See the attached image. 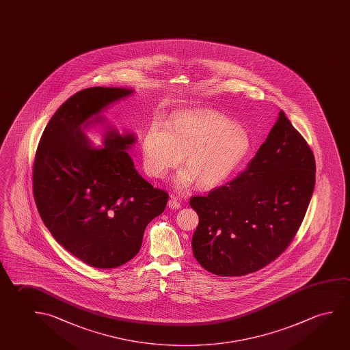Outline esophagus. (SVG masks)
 <instances>
[{
	"instance_id": "obj_1",
	"label": "esophagus",
	"mask_w": 350,
	"mask_h": 350,
	"mask_svg": "<svg viewBox=\"0 0 350 350\" xmlns=\"http://www.w3.org/2000/svg\"><path fill=\"white\" fill-rule=\"evenodd\" d=\"M168 207L170 208H173V210H178V208H180L182 207V204H180V202L178 201L176 198H171V199L168 200Z\"/></svg>"
}]
</instances>
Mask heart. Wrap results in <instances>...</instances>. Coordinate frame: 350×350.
<instances>
[{"instance_id": "obj_1", "label": "heart", "mask_w": 350, "mask_h": 350, "mask_svg": "<svg viewBox=\"0 0 350 350\" xmlns=\"http://www.w3.org/2000/svg\"><path fill=\"white\" fill-rule=\"evenodd\" d=\"M251 150L246 129L226 115L199 109L178 113L166 126L154 121L142 143L143 166L154 178H162L183 157L185 170L176 183L187 189L196 180L201 188H213L237 171Z\"/></svg>"}]
</instances>
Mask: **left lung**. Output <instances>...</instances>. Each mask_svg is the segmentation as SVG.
Instances as JSON below:
<instances>
[{"mask_svg":"<svg viewBox=\"0 0 350 350\" xmlns=\"http://www.w3.org/2000/svg\"><path fill=\"white\" fill-rule=\"evenodd\" d=\"M315 170L307 140L280 110L246 170L190 199L199 215L191 246L200 265L219 276H242L278 258L304 219Z\"/></svg>","mask_w":350,"mask_h":350,"instance_id":"8db88e82","label":"left lung"}]
</instances>
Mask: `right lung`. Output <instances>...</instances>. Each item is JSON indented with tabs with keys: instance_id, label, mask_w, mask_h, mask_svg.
<instances>
[{
	"instance_id": "add662e5",
	"label": "right lung",
	"mask_w": 350,
	"mask_h": 350,
	"mask_svg": "<svg viewBox=\"0 0 350 350\" xmlns=\"http://www.w3.org/2000/svg\"><path fill=\"white\" fill-rule=\"evenodd\" d=\"M133 91L91 87L60 107L43 131L35 154L33 198L54 239L83 263L111 269L139 252L146 226L166 208L168 193L135 171L126 152L133 135L110 129L93 149L81 129Z\"/></svg>"
}]
</instances>
